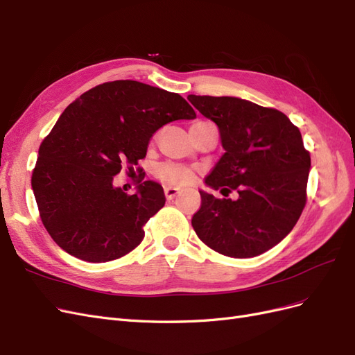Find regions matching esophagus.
<instances>
[{"mask_svg": "<svg viewBox=\"0 0 355 355\" xmlns=\"http://www.w3.org/2000/svg\"><path fill=\"white\" fill-rule=\"evenodd\" d=\"M164 194H166L167 200H173L179 194V189L175 188V187H166L164 188Z\"/></svg>", "mask_w": 355, "mask_h": 355, "instance_id": "34e87169", "label": "esophagus"}]
</instances>
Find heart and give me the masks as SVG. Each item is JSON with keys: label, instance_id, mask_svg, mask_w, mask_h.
<instances>
[{"label": "heart", "instance_id": "heart-1", "mask_svg": "<svg viewBox=\"0 0 355 355\" xmlns=\"http://www.w3.org/2000/svg\"><path fill=\"white\" fill-rule=\"evenodd\" d=\"M157 176L168 185L184 187L194 180V171L185 166H180V164L164 163V164L158 166Z\"/></svg>", "mask_w": 355, "mask_h": 355}]
</instances>
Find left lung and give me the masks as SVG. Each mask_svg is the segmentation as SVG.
I'll return each instance as SVG.
<instances>
[{
  "instance_id": "8db88e82",
  "label": "left lung",
  "mask_w": 355,
  "mask_h": 355,
  "mask_svg": "<svg viewBox=\"0 0 355 355\" xmlns=\"http://www.w3.org/2000/svg\"><path fill=\"white\" fill-rule=\"evenodd\" d=\"M188 101L218 125L225 149L204 184L239 192L237 200H220L201 189L192 227L220 254H262L293 230L306 202L311 158L302 135L283 112L250 101L196 94Z\"/></svg>"
}]
</instances>
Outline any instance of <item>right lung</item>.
I'll return each mask as SVG.
<instances>
[{"label": "right lung", "mask_w": 355, "mask_h": 355, "mask_svg": "<svg viewBox=\"0 0 355 355\" xmlns=\"http://www.w3.org/2000/svg\"><path fill=\"white\" fill-rule=\"evenodd\" d=\"M196 116L180 94L132 80L103 83L73 101L42 141L31 180L56 244L93 263L141 244L144 225L164 206V191L144 180L128 196L114 176L145 158L159 127Z\"/></svg>", "instance_id": "obj_1"}]
</instances>
